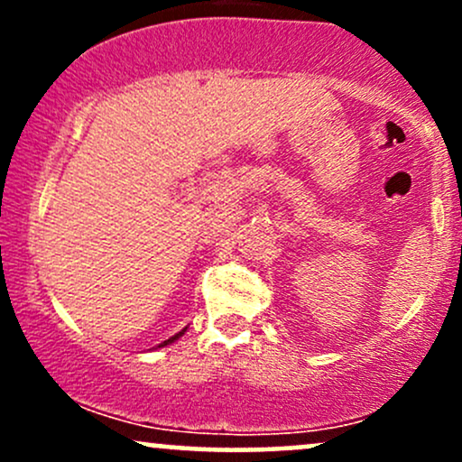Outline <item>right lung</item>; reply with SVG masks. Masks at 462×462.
Masks as SVG:
<instances>
[{"label": "right lung", "instance_id": "1", "mask_svg": "<svg viewBox=\"0 0 462 462\" xmlns=\"http://www.w3.org/2000/svg\"><path fill=\"white\" fill-rule=\"evenodd\" d=\"M184 332H187V328H184V330H180L178 334H173V337H169V338H167V341H162V343H161V346H158V347H164V346H171V343H173V341H178V338H180V337H182V334H184Z\"/></svg>", "mask_w": 462, "mask_h": 462}]
</instances>
